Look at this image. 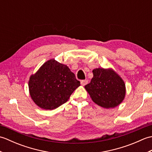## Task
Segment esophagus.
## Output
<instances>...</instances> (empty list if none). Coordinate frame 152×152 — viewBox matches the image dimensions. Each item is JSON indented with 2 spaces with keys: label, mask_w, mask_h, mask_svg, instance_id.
<instances>
[{
  "label": "esophagus",
  "mask_w": 152,
  "mask_h": 152,
  "mask_svg": "<svg viewBox=\"0 0 152 152\" xmlns=\"http://www.w3.org/2000/svg\"><path fill=\"white\" fill-rule=\"evenodd\" d=\"M88 81L87 80H82V81H81V84H82V86H86L87 84V83H88Z\"/></svg>",
  "instance_id": "esophagus-1"
}]
</instances>
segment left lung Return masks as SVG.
<instances>
[{
    "label": "left lung",
    "mask_w": 152,
    "mask_h": 152,
    "mask_svg": "<svg viewBox=\"0 0 152 152\" xmlns=\"http://www.w3.org/2000/svg\"><path fill=\"white\" fill-rule=\"evenodd\" d=\"M93 74L91 82L85 86L93 101L104 108L118 106L125 95L124 80L112 69L99 68L93 70Z\"/></svg>",
    "instance_id": "left-lung-1"
}]
</instances>
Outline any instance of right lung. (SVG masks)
Wrapping results in <instances>:
<instances>
[{
  "instance_id": "obj_1",
  "label": "right lung",
  "mask_w": 152,
  "mask_h": 152,
  "mask_svg": "<svg viewBox=\"0 0 152 152\" xmlns=\"http://www.w3.org/2000/svg\"><path fill=\"white\" fill-rule=\"evenodd\" d=\"M80 86L69 68L55 59L46 61L28 81L32 99L45 110H53L63 104Z\"/></svg>"
}]
</instances>
